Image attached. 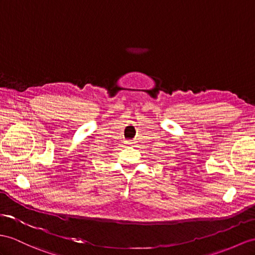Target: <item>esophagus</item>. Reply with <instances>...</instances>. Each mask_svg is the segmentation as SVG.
I'll list each match as a JSON object with an SVG mask.
<instances>
[{"label": "esophagus", "mask_w": 255, "mask_h": 255, "mask_svg": "<svg viewBox=\"0 0 255 255\" xmlns=\"http://www.w3.org/2000/svg\"><path fill=\"white\" fill-rule=\"evenodd\" d=\"M127 144H128V145H133V144H134V141H133V140H131V139H128V140L127 141Z\"/></svg>", "instance_id": "1"}]
</instances>
